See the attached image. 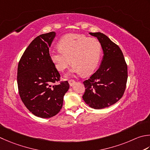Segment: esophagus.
Instances as JSON below:
<instances>
[{
  "instance_id": "esophagus-1",
  "label": "esophagus",
  "mask_w": 150,
  "mask_h": 150,
  "mask_svg": "<svg viewBox=\"0 0 150 150\" xmlns=\"http://www.w3.org/2000/svg\"><path fill=\"white\" fill-rule=\"evenodd\" d=\"M69 85L70 86H73V84H74L75 83V81L73 80V79H70V80H69Z\"/></svg>"
}]
</instances>
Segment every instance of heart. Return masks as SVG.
<instances>
[{
	"instance_id": "b5f03b06",
	"label": "heart",
	"mask_w": 150,
	"mask_h": 150,
	"mask_svg": "<svg viewBox=\"0 0 150 150\" xmlns=\"http://www.w3.org/2000/svg\"><path fill=\"white\" fill-rule=\"evenodd\" d=\"M58 49L50 51V58L57 70L63 72L73 64L71 72L88 75L95 71L101 56L99 41L83 34H68L58 43Z\"/></svg>"
}]
</instances>
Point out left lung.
Listing matches in <instances>:
<instances>
[{
	"mask_svg": "<svg viewBox=\"0 0 150 150\" xmlns=\"http://www.w3.org/2000/svg\"><path fill=\"white\" fill-rule=\"evenodd\" d=\"M98 38L103 51L99 69L84 81V101L90 107L101 109L116 103L122 98L127 81V66L123 52L116 43L101 32H90Z\"/></svg>",
	"mask_w": 150,
	"mask_h": 150,
	"instance_id": "1",
	"label": "left lung"
}]
</instances>
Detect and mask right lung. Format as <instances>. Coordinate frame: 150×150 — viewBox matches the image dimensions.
Returning a JSON list of instances; mask_svg holds the SVG:
<instances>
[{
    "instance_id": "obj_1",
    "label": "right lung",
    "mask_w": 150,
    "mask_h": 150,
    "mask_svg": "<svg viewBox=\"0 0 150 150\" xmlns=\"http://www.w3.org/2000/svg\"><path fill=\"white\" fill-rule=\"evenodd\" d=\"M54 32L40 35L30 43L19 62L17 85L20 98L35 116L49 118L60 112L69 84L60 75L49 55Z\"/></svg>"
}]
</instances>
